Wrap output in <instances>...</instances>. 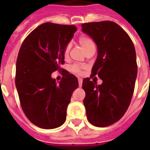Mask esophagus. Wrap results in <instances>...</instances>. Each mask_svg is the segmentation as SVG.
<instances>
[{
  "label": "esophagus",
  "instance_id": "34e87169",
  "mask_svg": "<svg viewBox=\"0 0 150 150\" xmlns=\"http://www.w3.org/2000/svg\"><path fill=\"white\" fill-rule=\"evenodd\" d=\"M79 87L82 86V79H79Z\"/></svg>",
  "mask_w": 150,
  "mask_h": 150
}]
</instances>
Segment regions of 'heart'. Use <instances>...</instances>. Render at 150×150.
Returning a JSON list of instances; mask_svg holds the SVG:
<instances>
[{
  "label": "heart",
  "instance_id": "heart-1",
  "mask_svg": "<svg viewBox=\"0 0 150 150\" xmlns=\"http://www.w3.org/2000/svg\"><path fill=\"white\" fill-rule=\"evenodd\" d=\"M79 43L80 46L82 47V48L84 50V51L86 52L89 47H91L93 46H94L93 41L91 39L88 37V36H81L79 39ZM69 50H70V45L66 46L65 49H64V55L67 56L69 53ZM82 67L78 65H74L71 68V70L72 71L75 73H78V74H81L82 73Z\"/></svg>",
  "mask_w": 150,
  "mask_h": 150
}]
</instances>
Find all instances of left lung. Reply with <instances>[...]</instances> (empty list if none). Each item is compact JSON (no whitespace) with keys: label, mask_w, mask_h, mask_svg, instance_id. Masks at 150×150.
Wrapping results in <instances>:
<instances>
[{"label":"left lung","mask_w":150,"mask_h":150,"mask_svg":"<svg viewBox=\"0 0 150 150\" xmlns=\"http://www.w3.org/2000/svg\"><path fill=\"white\" fill-rule=\"evenodd\" d=\"M82 31L97 47L92 75H98L103 81L97 86L89 78L83 79L87 119L93 125L107 127L123 117L132 100L138 71L135 47L127 33L114 22L84 23Z\"/></svg>","instance_id":"8db88e82"}]
</instances>
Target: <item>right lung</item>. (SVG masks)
<instances>
[{
    "mask_svg": "<svg viewBox=\"0 0 150 150\" xmlns=\"http://www.w3.org/2000/svg\"><path fill=\"white\" fill-rule=\"evenodd\" d=\"M76 30L75 25L41 24L18 52L15 86L21 106L29 121L41 128H56L64 123L71 95L79 86L77 78L67 71L59 82L51 76L61 70L64 49Z\"/></svg>",
    "mask_w": 150,
    "mask_h": 150,
    "instance_id": "right-lung-1",
    "label": "right lung"
}]
</instances>
